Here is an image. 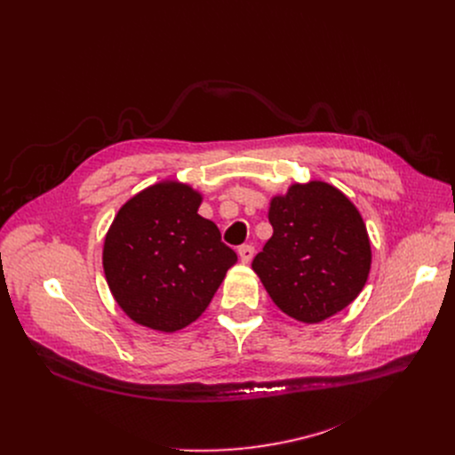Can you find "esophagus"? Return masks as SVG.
<instances>
[{
    "label": "esophagus",
    "instance_id": "34e87169",
    "mask_svg": "<svg viewBox=\"0 0 455 455\" xmlns=\"http://www.w3.org/2000/svg\"><path fill=\"white\" fill-rule=\"evenodd\" d=\"M237 255H239V261L243 265H248L251 261V257H253V248L250 244H244L237 250Z\"/></svg>",
    "mask_w": 455,
    "mask_h": 455
}]
</instances>
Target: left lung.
<instances>
[{
  "label": "left lung",
  "mask_w": 455,
  "mask_h": 455,
  "mask_svg": "<svg viewBox=\"0 0 455 455\" xmlns=\"http://www.w3.org/2000/svg\"><path fill=\"white\" fill-rule=\"evenodd\" d=\"M274 235L251 270L288 316L318 323L347 307L371 270V243L355 204L320 180L291 183L270 200Z\"/></svg>",
  "instance_id": "obj_1"
}]
</instances>
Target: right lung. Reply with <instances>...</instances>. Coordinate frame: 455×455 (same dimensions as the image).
Instances as JSON below:
<instances>
[{"instance_id": "right-lung-1", "label": "right lung", "mask_w": 455, "mask_h": 455, "mask_svg": "<svg viewBox=\"0 0 455 455\" xmlns=\"http://www.w3.org/2000/svg\"><path fill=\"white\" fill-rule=\"evenodd\" d=\"M204 194L162 180L116 212L102 246L106 283L139 326L174 333L211 304L237 255L218 227L198 214Z\"/></svg>"}]
</instances>
